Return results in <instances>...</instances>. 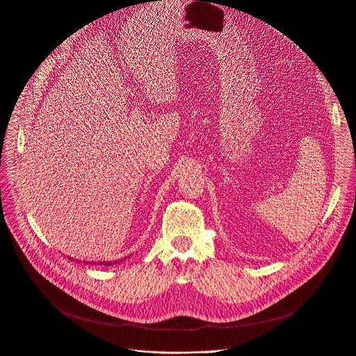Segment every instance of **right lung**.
I'll list each match as a JSON object with an SVG mask.
<instances>
[{"instance_id": "obj_1", "label": "right lung", "mask_w": 356, "mask_h": 356, "mask_svg": "<svg viewBox=\"0 0 356 356\" xmlns=\"http://www.w3.org/2000/svg\"><path fill=\"white\" fill-rule=\"evenodd\" d=\"M69 259L73 261V258H69ZM120 262H121V261H120ZM120 262H118V264H120ZM115 264H117V262H98V265H104V266H111V265H115ZM92 265H97V264L92 262Z\"/></svg>"}]
</instances>
